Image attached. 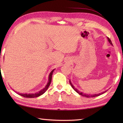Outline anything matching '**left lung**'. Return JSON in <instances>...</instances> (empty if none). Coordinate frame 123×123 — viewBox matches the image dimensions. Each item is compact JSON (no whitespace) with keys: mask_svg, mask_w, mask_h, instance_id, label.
I'll list each match as a JSON object with an SVG mask.
<instances>
[{"mask_svg":"<svg viewBox=\"0 0 123 123\" xmlns=\"http://www.w3.org/2000/svg\"><path fill=\"white\" fill-rule=\"evenodd\" d=\"M107 39H108V41H109V43H110V44H111L112 45H113V44H112V42H111V39H110L109 38V37H107ZM69 83H70V85H71V86H72V88H73V89H74V91H76V92L78 93V94H79L81 95H82V96H84V97H87V98L98 97V96H99V95H101V94H104V93H105L106 92H107L106 91H105V92H102V93H99V94H91V95H90V94H85V93H82V92H81L79 91L78 90V89H76L75 88L74 86H73V85H72V84L71 83V81H70V80H69Z\"/></svg>","mask_w":123,"mask_h":123,"instance_id":"left-lung-1","label":"left lung"}]
</instances>
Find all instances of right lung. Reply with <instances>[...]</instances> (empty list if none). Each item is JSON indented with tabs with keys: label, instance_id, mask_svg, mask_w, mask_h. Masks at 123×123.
<instances>
[{
	"label": "right lung",
	"instance_id": "obj_1",
	"mask_svg": "<svg viewBox=\"0 0 123 123\" xmlns=\"http://www.w3.org/2000/svg\"><path fill=\"white\" fill-rule=\"evenodd\" d=\"M54 70H55V69H53L50 72V73L49 75L48 82L46 86H45V87H44V88H43L42 89H41V91H39L38 92H37L36 93H31V94H27V93H17V92H16V93H17L18 94L21 95V96H22V97H25V98H33L38 97L39 96H40V95H42L43 93H44L47 90L48 88V87L50 86V84H51V79H52V75H53V73Z\"/></svg>",
	"mask_w": 123,
	"mask_h": 123
}]
</instances>
